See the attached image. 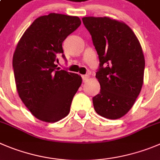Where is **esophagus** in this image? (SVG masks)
Wrapping results in <instances>:
<instances>
[{"label": "esophagus", "mask_w": 160, "mask_h": 160, "mask_svg": "<svg viewBox=\"0 0 160 160\" xmlns=\"http://www.w3.org/2000/svg\"><path fill=\"white\" fill-rule=\"evenodd\" d=\"M82 79H83V82H87L89 79L88 75H83L82 76Z\"/></svg>", "instance_id": "esophagus-1"}]
</instances>
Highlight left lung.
<instances>
[{
    "label": "left lung",
    "mask_w": 160,
    "mask_h": 160,
    "mask_svg": "<svg viewBox=\"0 0 160 160\" xmlns=\"http://www.w3.org/2000/svg\"><path fill=\"white\" fill-rule=\"evenodd\" d=\"M99 59L95 77L100 92L93 97L98 114L123 117L132 108L144 82L145 61L141 43L127 24L109 17H83Z\"/></svg>",
    "instance_id": "8db88e82"
}]
</instances>
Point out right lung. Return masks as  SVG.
<instances>
[{"mask_svg": "<svg viewBox=\"0 0 160 160\" xmlns=\"http://www.w3.org/2000/svg\"><path fill=\"white\" fill-rule=\"evenodd\" d=\"M77 16L50 13L37 18L25 31L13 54L12 67L19 98L36 118L56 122L69 113L82 83L78 74L60 70L65 58L62 42L80 27Z\"/></svg>", "mask_w": 160, "mask_h": 160, "instance_id": "obj_1", "label": "right lung"}]
</instances>
